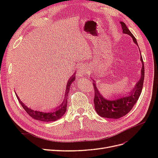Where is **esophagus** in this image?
<instances>
[{
    "instance_id": "34e87169",
    "label": "esophagus",
    "mask_w": 158,
    "mask_h": 158,
    "mask_svg": "<svg viewBox=\"0 0 158 158\" xmlns=\"http://www.w3.org/2000/svg\"><path fill=\"white\" fill-rule=\"evenodd\" d=\"M85 75V70L83 68L78 72V76L80 78H83Z\"/></svg>"
}]
</instances>
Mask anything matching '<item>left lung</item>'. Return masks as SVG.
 Wrapping results in <instances>:
<instances>
[{
    "instance_id": "obj_1",
    "label": "left lung",
    "mask_w": 158,
    "mask_h": 158,
    "mask_svg": "<svg viewBox=\"0 0 158 158\" xmlns=\"http://www.w3.org/2000/svg\"><path fill=\"white\" fill-rule=\"evenodd\" d=\"M120 23L121 24L123 33L130 35L132 38L134 43L138 47L136 38L132 35L130 30L128 29L125 23L123 22H120ZM138 49H139V47H138ZM140 60L142 64V67L140 71V78L136 82L135 87L131 89L130 92H128V95L127 94H125V95L121 94L119 97L118 95V97H116L117 96V95L116 96L113 95V99H107L105 98L100 94L99 89L96 86V82H95V80L92 79L94 82L93 85L95 91V97L94 100V107L95 111H96L99 116L108 118H119L126 115L132 109L133 106H135V104L136 103L140 97L143 87V83H144V65L141 53Z\"/></svg>"
}]
</instances>
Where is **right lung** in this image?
Masks as SVG:
<instances>
[{
	"mask_svg": "<svg viewBox=\"0 0 158 158\" xmlns=\"http://www.w3.org/2000/svg\"><path fill=\"white\" fill-rule=\"evenodd\" d=\"M76 78V73H74L71 76V77L69 79L67 84H66V91H65V95L63 102L59 106L57 107L54 108L52 109L49 112H43L40 111H36V110L31 109L29 107H27L26 105L23 103L18 96L16 93V95L18 102H20L22 107L24 109L25 111L30 116H31L33 118L35 119V120L44 121V122H50V121H55L58 120L63 117L65 112L66 111V107H67V98L69 97V93L70 91V88L71 84L73 83L75 80Z\"/></svg>",
	"mask_w": 158,
	"mask_h": 158,
	"instance_id": "add662e5",
	"label": "right lung"
}]
</instances>
